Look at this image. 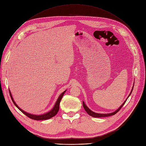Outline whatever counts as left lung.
<instances>
[{
	"instance_id": "8db88e82",
	"label": "left lung",
	"mask_w": 146,
	"mask_h": 146,
	"mask_svg": "<svg viewBox=\"0 0 146 146\" xmlns=\"http://www.w3.org/2000/svg\"><path fill=\"white\" fill-rule=\"evenodd\" d=\"M134 84H133V88H132V89H131V92H130V94H129V95L128 96V97H127V98L125 100V101L123 103V104L116 110H115V111H113V112H112V113H107V114H102V113H95V112H94V111H92L91 109H89V108L85 105V104L84 103V102L83 101V102H82V104H83V106H84V109L85 110V111L87 112L88 113V114L89 115H90V116H92V117H108V116H112V115H115L116 113H117V112L120 110V109L122 108V106L125 105V102H126V100H127V99H128V98L130 96V95H131V92H132V91H133V87H134Z\"/></svg>"
}]
</instances>
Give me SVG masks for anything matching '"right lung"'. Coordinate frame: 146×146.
<instances>
[{"instance_id": "obj_1", "label": "right lung", "mask_w": 146, "mask_h": 146, "mask_svg": "<svg viewBox=\"0 0 146 146\" xmlns=\"http://www.w3.org/2000/svg\"><path fill=\"white\" fill-rule=\"evenodd\" d=\"M66 91V90L64 91L60 96L58 98L57 101H56L55 104V105L54 106L53 108L49 111H48L47 113H44V114H42V115H33V114H31V113H27V112L24 111L22 110L21 109H20L19 106L16 104V102H15V100L12 97V94H11V92L10 91L9 89V94H10V97H11V99H12V101L13 102V104H15V105L22 112V113H24L25 115H26L27 117H30V119H33V120H47V119H49L52 117H54V116H55L56 115H57V113H58V111L59 110V108H60V102H61V100L64 95V94H65V92Z\"/></svg>"}]
</instances>
